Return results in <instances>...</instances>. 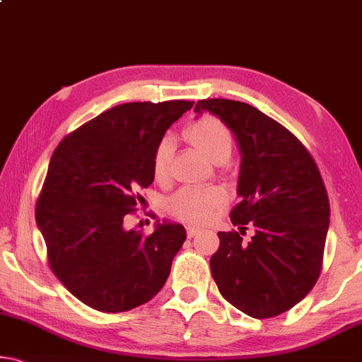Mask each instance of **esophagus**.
I'll return each mask as SVG.
<instances>
[{
	"label": "esophagus",
	"mask_w": 362,
	"mask_h": 362,
	"mask_svg": "<svg viewBox=\"0 0 362 362\" xmlns=\"http://www.w3.org/2000/svg\"><path fill=\"white\" fill-rule=\"evenodd\" d=\"M186 231H187V236L189 238H194V236L197 235V233H200L202 230H200V228H197V226H187Z\"/></svg>",
	"instance_id": "esophagus-1"
}]
</instances>
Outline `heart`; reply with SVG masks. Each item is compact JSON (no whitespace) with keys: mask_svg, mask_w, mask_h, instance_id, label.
Here are the masks:
<instances>
[{"mask_svg":"<svg viewBox=\"0 0 362 362\" xmlns=\"http://www.w3.org/2000/svg\"><path fill=\"white\" fill-rule=\"evenodd\" d=\"M185 136L194 147L199 148L210 162L226 163L231 157L235 139L225 123L215 116H200L185 129ZM173 142L170 137H162L157 142L152 155V171L155 180L163 181L168 176ZM226 196L220 187L187 186L177 191L168 200L171 215L186 223H205L212 218L216 209L225 204Z\"/></svg>","mask_w":362,"mask_h":362,"instance_id":"obj_1","label":"heart"}]
</instances>
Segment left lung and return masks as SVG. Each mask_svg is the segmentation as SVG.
I'll return each mask as SVG.
<instances>
[{"instance_id": "obj_1", "label": "left lung", "mask_w": 362, "mask_h": 362, "mask_svg": "<svg viewBox=\"0 0 362 362\" xmlns=\"http://www.w3.org/2000/svg\"><path fill=\"white\" fill-rule=\"evenodd\" d=\"M236 137L241 152L231 223L220 231L210 259L212 276L228 303L254 319L290 310L320 275L330 204L314 158L286 127L251 105L226 98L199 100ZM255 228L242 241L245 225Z\"/></svg>"}]
</instances>
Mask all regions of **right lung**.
Listing matches in <instances>:
<instances>
[{"label":"right lung","mask_w":362,"mask_h":362,"mask_svg":"<svg viewBox=\"0 0 362 362\" xmlns=\"http://www.w3.org/2000/svg\"><path fill=\"white\" fill-rule=\"evenodd\" d=\"M194 102L123 103L66 136L54 150L35 220L48 262L74 296L102 313L147 303L165 285L186 241L180 223L157 220L152 235L126 230L139 189L153 182L152 155Z\"/></svg>","instance_id":"right-lung-1"}]
</instances>
